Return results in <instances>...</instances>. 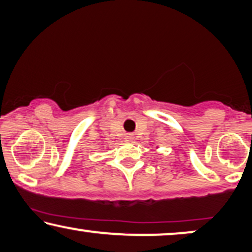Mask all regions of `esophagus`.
Masks as SVG:
<instances>
[{
	"label": "esophagus",
	"instance_id": "obj_1",
	"mask_svg": "<svg viewBox=\"0 0 252 252\" xmlns=\"http://www.w3.org/2000/svg\"><path fill=\"white\" fill-rule=\"evenodd\" d=\"M133 137L131 135H126V142H132Z\"/></svg>",
	"mask_w": 252,
	"mask_h": 252
}]
</instances>
